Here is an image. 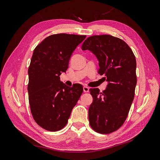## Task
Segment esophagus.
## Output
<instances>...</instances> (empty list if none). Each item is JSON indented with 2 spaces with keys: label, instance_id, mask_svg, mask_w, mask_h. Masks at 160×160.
<instances>
[{
  "label": "esophagus",
  "instance_id": "esophagus-1",
  "mask_svg": "<svg viewBox=\"0 0 160 160\" xmlns=\"http://www.w3.org/2000/svg\"><path fill=\"white\" fill-rule=\"evenodd\" d=\"M89 91V88H88V87H86V86L83 87V91L85 92V93H88Z\"/></svg>",
  "mask_w": 160,
  "mask_h": 160
}]
</instances>
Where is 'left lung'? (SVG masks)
Instances as JSON below:
<instances>
[{
  "label": "left lung",
  "mask_w": 160,
  "mask_h": 160,
  "mask_svg": "<svg viewBox=\"0 0 160 160\" xmlns=\"http://www.w3.org/2000/svg\"><path fill=\"white\" fill-rule=\"evenodd\" d=\"M81 49L91 51L99 61L100 75H105L106 89H91L93 102L89 121L95 132L108 134L118 129L126 119L137 83L136 60L126 42L108 35H94L83 42Z\"/></svg>",
  "instance_id": "8db88e82"
}]
</instances>
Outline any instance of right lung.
Listing matches in <instances>:
<instances>
[{
  "mask_svg": "<svg viewBox=\"0 0 160 160\" xmlns=\"http://www.w3.org/2000/svg\"><path fill=\"white\" fill-rule=\"evenodd\" d=\"M85 35L61 33L45 38L33 51L28 67V100L37 123L51 132L65 126L83 93V86H67L60 80L70 58Z\"/></svg>",
  "mask_w": 160,
  "mask_h": 160,
  "instance_id": "obj_1",
  "label": "right lung"
}]
</instances>
